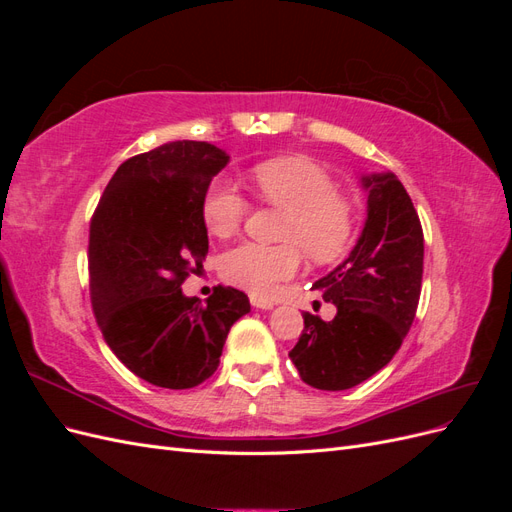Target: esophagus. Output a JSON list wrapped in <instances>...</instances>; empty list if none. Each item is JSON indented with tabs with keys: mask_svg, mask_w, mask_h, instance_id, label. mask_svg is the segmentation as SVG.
<instances>
[{
	"mask_svg": "<svg viewBox=\"0 0 512 512\" xmlns=\"http://www.w3.org/2000/svg\"><path fill=\"white\" fill-rule=\"evenodd\" d=\"M250 301H252V305H254L256 309H271V307L275 305L271 299L262 297V294H256V292L250 294Z\"/></svg>",
	"mask_w": 512,
	"mask_h": 512,
	"instance_id": "esophagus-1",
	"label": "esophagus"
}]
</instances>
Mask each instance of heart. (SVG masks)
Returning <instances> with one entry per match:
<instances>
[{
    "mask_svg": "<svg viewBox=\"0 0 512 512\" xmlns=\"http://www.w3.org/2000/svg\"><path fill=\"white\" fill-rule=\"evenodd\" d=\"M252 177L269 205L286 211L282 245L241 243L220 260V271L230 284L269 294L301 267L303 252L314 262H333L344 256L354 239L356 211L337 192L335 179L318 164L303 158H277L254 166ZM247 200L226 177L213 179L205 194L203 218L211 235L228 239L239 230Z\"/></svg>",
    "mask_w": 512,
    "mask_h": 512,
    "instance_id": "1",
    "label": "heart"
}]
</instances>
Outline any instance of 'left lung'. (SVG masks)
I'll use <instances>...</instances> for the list:
<instances>
[{
  "label": "left lung",
  "instance_id": "obj_1",
  "mask_svg": "<svg viewBox=\"0 0 512 512\" xmlns=\"http://www.w3.org/2000/svg\"><path fill=\"white\" fill-rule=\"evenodd\" d=\"M367 218L348 258L314 284L337 307L331 322L305 312L288 356L305 384L346 391L389 363L408 335L421 297L423 228L393 173L361 177Z\"/></svg>",
  "mask_w": 512,
  "mask_h": 512
}]
</instances>
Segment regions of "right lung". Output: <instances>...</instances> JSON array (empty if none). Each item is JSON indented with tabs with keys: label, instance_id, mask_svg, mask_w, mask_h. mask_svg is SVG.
Returning <instances> with one entry per match:
<instances>
[{
	"label": "right lung",
	"instance_id": "right-lung-1",
	"mask_svg": "<svg viewBox=\"0 0 512 512\" xmlns=\"http://www.w3.org/2000/svg\"><path fill=\"white\" fill-rule=\"evenodd\" d=\"M230 156L175 141L123 162L89 228V290L108 348L162 389H192L220 365L247 294L218 286L203 305L181 284L209 252L203 203Z\"/></svg>",
	"mask_w": 512,
	"mask_h": 512
}]
</instances>
